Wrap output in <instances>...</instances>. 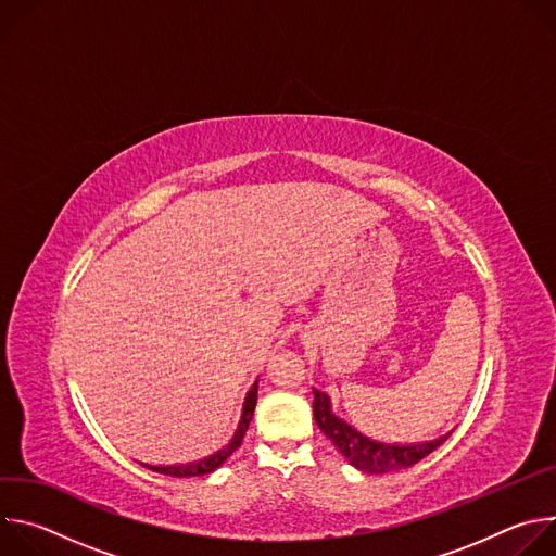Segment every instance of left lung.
<instances>
[{"instance_id":"obj_1","label":"left lung","mask_w":556,"mask_h":556,"mask_svg":"<svg viewBox=\"0 0 556 556\" xmlns=\"http://www.w3.org/2000/svg\"><path fill=\"white\" fill-rule=\"evenodd\" d=\"M314 391V420L319 425V429L332 440V444L341 451V455L358 470L380 475V472H391V470H401L418 464L422 457L433 453L446 438L440 435L429 442H416V444H387L380 440H374L365 433H361L356 427H352L348 420L337 416L332 412V401L330 395L321 389H312Z\"/></svg>"}]
</instances>
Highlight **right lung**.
Segmentation results:
<instances>
[{
	"label": "right lung",
	"instance_id": "1",
	"mask_svg": "<svg viewBox=\"0 0 556 556\" xmlns=\"http://www.w3.org/2000/svg\"><path fill=\"white\" fill-rule=\"evenodd\" d=\"M257 382L249 389L247 393V401H244V409H242V418H240V425H237V431L235 435L230 438V442L226 446H222L219 451H215L213 455L208 457H202V459H195V462H187V464H169V466H151V464H144L140 462L142 466H147L149 470L153 472H163V475H172V478H200V475H208L213 472L215 468H219L230 455L232 451L242 444L244 440V433L253 420V414H255V405H257Z\"/></svg>",
	"mask_w": 556,
	"mask_h": 556
}]
</instances>
